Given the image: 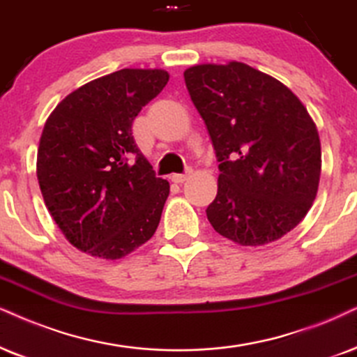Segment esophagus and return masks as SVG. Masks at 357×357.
I'll use <instances>...</instances> for the list:
<instances>
[{"mask_svg": "<svg viewBox=\"0 0 357 357\" xmlns=\"http://www.w3.org/2000/svg\"><path fill=\"white\" fill-rule=\"evenodd\" d=\"M189 173H191V171H186V173H183V174H171V181L176 183V184H181V183L186 181Z\"/></svg>", "mask_w": 357, "mask_h": 357, "instance_id": "1", "label": "esophagus"}]
</instances>
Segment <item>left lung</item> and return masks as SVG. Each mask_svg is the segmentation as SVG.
<instances>
[{"label": "left lung", "instance_id": "obj_1", "mask_svg": "<svg viewBox=\"0 0 357 357\" xmlns=\"http://www.w3.org/2000/svg\"><path fill=\"white\" fill-rule=\"evenodd\" d=\"M184 80L219 161L211 225L245 247L282 238L310 211L321 174L318 130L305 105L277 79L236 61L192 66Z\"/></svg>", "mask_w": 357, "mask_h": 357}]
</instances>
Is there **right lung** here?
Segmentation results:
<instances>
[{"label": "right lung", "instance_id": "obj_1", "mask_svg": "<svg viewBox=\"0 0 357 357\" xmlns=\"http://www.w3.org/2000/svg\"><path fill=\"white\" fill-rule=\"evenodd\" d=\"M169 75L121 69L82 85L54 108L38 150V181L49 214L72 245L116 260L150 241L169 183L156 178L132 125Z\"/></svg>", "mask_w": 357, "mask_h": 357}]
</instances>
